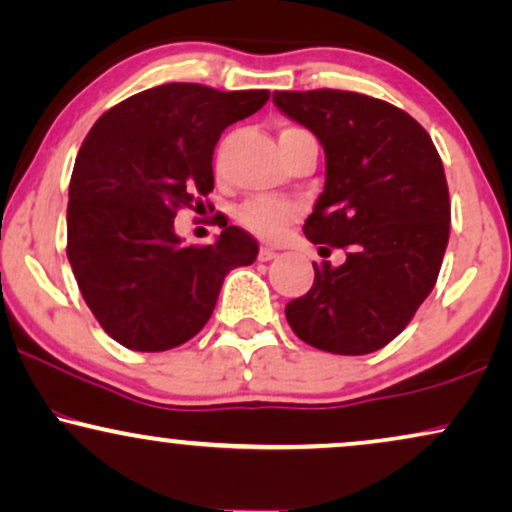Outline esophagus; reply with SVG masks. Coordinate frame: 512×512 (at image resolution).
<instances>
[{
  "instance_id": "esophagus-1",
  "label": "esophagus",
  "mask_w": 512,
  "mask_h": 512,
  "mask_svg": "<svg viewBox=\"0 0 512 512\" xmlns=\"http://www.w3.org/2000/svg\"><path fill=\"white\" fill-rule=\"evenodd\" d=\"M274 257H276V250L269 248V245H262V248H260V260L262 262H269V260H274Z\"/></svg>"
}]
</instances>
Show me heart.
<instances>
[{
	"instance_id": "b5f03b06",
	"label": "heart",
	"mask_w": 512,
	"mask_h": 512,
	"mask_svg": "<svg viewBox=\"0 0 512 512\" xmlns=\"http://www.w3.org/2000/svg\"><path fill=\"white\" fill-rule=\"evenodd\" d=\"M297 127H286L281 134L295 132ZM295 217V208L290 203H281V200H248L241 210H238V222L245 229L252 231V234L262 236V238H271L278 236L283 231L290 219Z\"/></svg>"
}]
</instances>
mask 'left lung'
<instances>
[{"instance_id":"8db88e82","label":"left lung","mask_w":512,"mask_h":512,"mask_svg":"<svg viewBox=\"0 0 512 512\" xmlns=\"http://www.w3.org/2000/svg\"><path fill=\"white\" fill-rule=\"evenodd\" d=\"M281 113L314 132L326 186L304 236L347 250L340 267L314 262V286L286 304L297 338L345 357L371 354L409 326L435 288L451 203L430 134L392 103L340 89L276 92Z\"/></svg>"}]
</instances>
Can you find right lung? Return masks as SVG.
<instances>
[{"instance_id":"obj_1","label":"right lung","mask_w":512,"mask_h":512,"mask_svg":"<svg viewBox=\"0 0 512 512\" xmlns=\"http://www.w3.org/2000/svg\"><path fill=\"white\" fill-rule=\"evenodd\" d=\"M267 99V89L170 82L120 101L89 129L68 189V262L122 347L184 345L208 323L224 276L255 262L260 245L248 231L224 222L212 245H184L174 217L215 189L212 153L224 129Z\"/></svg>"}]
</instances>
